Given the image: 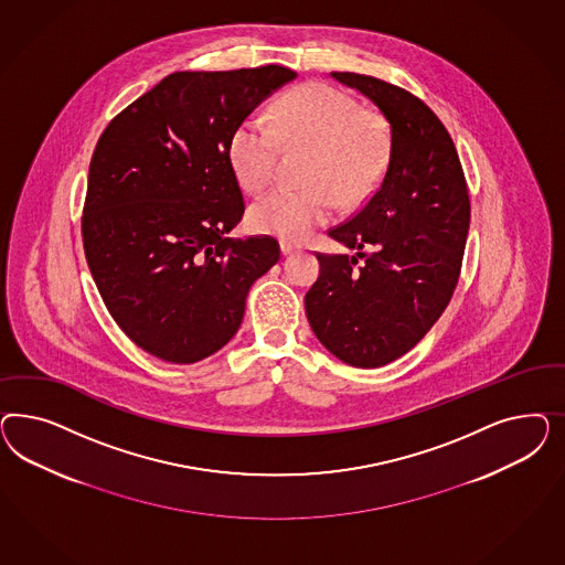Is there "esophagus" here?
Wrapping results in <instances>:
<instances>
[{
  "label": "esophagus",
  "instance_id": "1",
  "mask_svg": "<svg viewBox=\"0 0 565 565\" xmlns=\"http://www.w3.org/2000/svg\"><path fill=\"white\" fill-rule=\"evenodd\" d=\"M279 246H281V253H284V255H291V253L300 250V244H296V242H291V239H281Z\"/></svg>",
  "mask_w": 565,
  "mask_h": 565
}]
</instances>
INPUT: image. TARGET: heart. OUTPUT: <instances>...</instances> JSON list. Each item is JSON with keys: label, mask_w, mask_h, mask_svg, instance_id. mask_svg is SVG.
<instances>
[{"label": "heart", "mask_w": 565, "mask_h": 565, "mask_svg": "<svg viewBox=\"0 0 565 565\" xmlns=\"http://www.w3.org/2000/svg\"><path fill=\"white\" fill-rule=\"evenodd\" d=\"M310 147L308 189H275L248 222L265 234L302 239L329 222L338 203L362 205L387 170L392 138L375 109L326 83H307L275 103L271 121L250 116L234 128L227 154L239 186L260 192L275 180L281 149Z\"/></svg>", "instance_id": "heart-1"}]
</instances>
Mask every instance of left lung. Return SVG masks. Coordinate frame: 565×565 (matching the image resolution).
Returning <instances> with one entry per match:
<instances>
[{"label": "left lung", "instance_id": "left-lung-1", "mask_svg": "<svg viewBox=\"0 0 565 565\" xmlns=\"http://www.w3.org/2000/svg\"><path fill=\"white\" fill-rule=\"evenodd\" d=\"M390 121V161L375 192L327 234L348 255L317 253L319 279L305 296L319 342L345 364L375 369L427 335L462 271L470 199L456 145L411 90L356 72H331Z\"/></svg>", "mask_w": 565, "mask_h": 565}]
</instances>
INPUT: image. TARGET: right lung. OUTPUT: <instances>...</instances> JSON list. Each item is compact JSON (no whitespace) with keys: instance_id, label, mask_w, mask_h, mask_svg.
I'll list each match as a JSON object with an SVG mask.
<instances>
[{"instance_id":"1","label":"right lung","mask_w":565,"mask_h":565,"mask_svg":"<svg viewBox=\"0 0 565 565\" xmlns=\"http://www.w3.org/2000/svg\"><path fill=\"white\" fill-rule=\"evenodd\" d=\"M286 66L182 70L107 124L88 166L83 246L121 331L190 364L234 338L246 294L281 257L271 236L225 238L244 215L227 145Z\"/></svg>"}]
</instances>
